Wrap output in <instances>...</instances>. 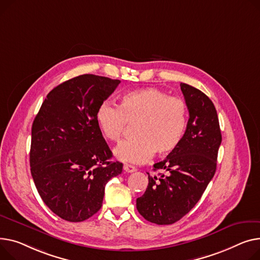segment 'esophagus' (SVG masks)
Returning <instances> with one entry per match:
<instances>
[{"mask_svg":"<svg viewBox=\"0 0 260 260\" xmlns=\"http://www.w3.org/2000/svg\"><path fill=\"white\" fill-rule=\"evenodd\" d=\"M123 169H124L125 172H128V174H131V172H134V171L137 170L136 167H134V166H132V165H128V164H124Z\"/></svg>","mask_w":260,"mask_h":260,"instance_id":"34e87169","label":"esophagus"}]
</instances>
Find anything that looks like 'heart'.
I'll list each match as a JSON object with an SVG mask.
<instances>
[{
	"label": "heart",
	"instance_id": "b5f03b06",
	"mask_svg": "<svg viewBox=\"0 0 260 260\" xmlns=\"http://www.w3.org/2000/svg\"><path fill=\"white\" fill-rule=\"evenodd\" d=\"M187 118L186 102L157 88L128 92L121 97L120 106L103 102L96 113L101 132L113 142L121 139L127 122H138L137 138L115 149L117 159L133 164L147 162L155 152L159 155L174 152L183 140Z\"/></svg>",
	"mask_w": 260,
	"mask_h": 260
}]
</instances>
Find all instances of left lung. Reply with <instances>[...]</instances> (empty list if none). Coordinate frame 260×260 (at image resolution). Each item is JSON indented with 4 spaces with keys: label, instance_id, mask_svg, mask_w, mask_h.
<instances>
[{
    "label": "left lung",
    "instance_id": "left-lung-1",
    "mask_svg": "<svg viewBox=\"0 0 260 260\" xmlns=\"http://www.w3.org/2000/svg\"><path fill=\"white\" fill-rule=\"evenodd\" d=\"M189 112L179 147L155 163L160 177L148 175L146 191L137 199V209L148 221L171 224L191 210L213 178L221 134L213 102L202 91L181 83Z\"/></svg>",
    "mask_w": 260,
    "mask_h": 260
}]
</instances>
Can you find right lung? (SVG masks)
Instances as JSON below:
<instances>
[{
    "instance_id": "right-lung-1",
    "label": "right lung",
    "mask_w": 260,
    "mask_h": 260,
    "mask_svg": "<svg viewBox=\"0 0 260 260\" xmlns=\"http://www.w3.org/2000/svg\"><path fill=\"white\" fill-rule=\"evenodd\" d=\"M120 80L93 74L52 90L33 121L30 170L49 209L83 221L101 208L107 183L122 172L97 123L96 113Z\"/></svg>"
}]
</instances>
